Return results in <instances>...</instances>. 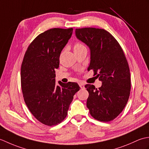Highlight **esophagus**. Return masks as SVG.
Masks as SVG:
<instances>
[{
	"label": "esophagus",
	"instance_id": "1",
	"mask_svg": "<svg viewBox=\"0 0 149 149\" xmlns=\"http://www.w3.org/2000/svg\"><path fill=\"white\" fill-rule=\"evenodd\" d=\"M79 86H80L81 89H83V88H84V84L83 83H80L79 84Z\"/></svg>",
	"mask_w": 149,
	"mask_h": 149
}]
</instances>
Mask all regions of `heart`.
I'll list each match as a JSON object with an SVG mask.
<instances>
[{
    "label": "heart",
    "instance_id": "obj_1",
    "mask_svg": "<svg viewBox=\"0 0 149 149\" xmlns=\"http://www.w3.org/2000/svg\"><path fill=\"white\" fill-rule=\"evenodd\" d=\"M84 47H85L83 45V44H81L80 43H77L75 44V45L74 47V50L84 48Z\"/></svg>",
    "mask_w": 149,
    "mask_h": 149
}]
</instances>
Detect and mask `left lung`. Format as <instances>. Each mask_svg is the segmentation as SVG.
<instances>
[{
    "label": "left lung",
    "instance_id": "8db88e82",
    "mask_svg": "<svg viewBox=\"0 0 149 149\" xmlns=\"http://www.w3.org/2000/svg\"><path fill=\"white\" fill-rule=\"evenodd\" d=\"M75 32L77 38L90 50L88 70H93L102 84L99 89L93 84L85 85L89 93L87 107L94 118L111 121L124 109L130 95L127 59L118 42L106 30L88 27L76 29Z\"/></svg>",
    "mask_w": 149,
    "mask_h": 149
}]
</instances>
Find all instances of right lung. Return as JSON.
I'll return each instance as SVG.
<instances>
[{"instance_id":"add662e5","label":"right lung","mask_w":149,"mask_h":149,"mask_svg":"<svg viewBox=\"0 0 149 149\" xmlns=\"http://www.w3.org/2000/svg\"><path fill=\"white\" fill-rule=\"evenodd\" d=\"M72 33V28H54L39 34L27 48L22 64L25 102L38 121L49 126L65 118L74 95L80 89L76 83H56L60 54Z\"/></svg>"}]
</instances>
